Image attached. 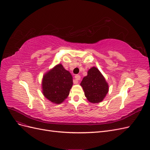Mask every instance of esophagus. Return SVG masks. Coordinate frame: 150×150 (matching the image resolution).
Listing matches in <instances>:
<instances>
[{
    "label": "esophagus",
    "mask_w": 150,
    "mask_h": 150,
    "mask_svg": "<svg viewBox=\"0 0 150 150\" xmlns=\"http://www.w3.org/2000/svg\"><path fill=\"white\" fill-rule=\"evenodd\" d=\"M74 78H75V79L74 80V83L77 84L78 83V80L81 79V76L79 74H76Z\"/></svg>",
    "instance_id": "34e87169"
}]
</instances>
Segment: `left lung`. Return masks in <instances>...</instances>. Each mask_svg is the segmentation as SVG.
<instances>
[{
	"mask_svg": "<svg viewBox=\"0 0 150 150\" xmlns=\"http://www.w3.org/2000/svg\"><path fill=\"white\" fill-rule=\"evenodd\" d=\"M85 96L92 103H100L108 93V84L103 76L96 67L88 71V76L81 81Z\"/></svg>",
	"mask_w": 150,
	"mask_h": 150,
	"instance_id": "obj_1",
	"label": "left lung"
}]
</instances>
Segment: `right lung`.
Listing matches in <instances>:
<instances>
[{"label":"right lung","mask_w":150,"mask_h":150,"mask_svg":"<svg viewBox=\"0 0 150 150\" xmlns=\"http://www.w3.org/2000/svg\"><path fill=\"white\" fill-rule=\"evenodd\" d=\"M72 83L70 72L58 64L44 76L42 92L49 101L60 104L68 96Z\"/></svg>","instance_id":"right-lung-1"}]
</instances>
